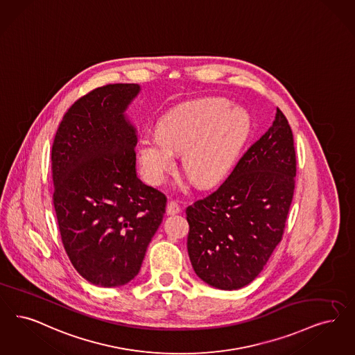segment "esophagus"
<instances>
[{
  "label": "esophagus",
  "mask_w": 355,
  "mask_h": 355,
  "mask_svg": "<svg viewBox=\"0 0 355 355\" xmlns=\"http://www.w3.org/2000/svg\"><path fill=\"white\" fill-rule=\"evenodd\" d=\"M181 211V207L178 206V203L175 200H169L168 205H166V214L168 215H175Z\"/></svg>",
  "instance_id": "1"
}]
</instances>
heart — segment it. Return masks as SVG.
<instances>
[{"instance_id":"1","label":"heart","mask_w":355,"mask_h":355,"mask_svg":"<svg viewBox=\"0 0 355 355\" xmlns=\"http://www.w3.org/2000/svg\"><path fill=\"white\" fill-rule=\"evenodd\" d=\"M251 132V117L227 100H197L165 114L157 132L142 133L137 157L144 177L162 184L184 153L182 168L198 186H211L226 177Z\"/></svg>"}]
</instances>
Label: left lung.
Wrapping results in <instances>:
<instances>
[{"mask_svg":"<svg viewBox=\"0 0 355 355\" xmlns=\"http://www.w3.org/2000/svg\"><path fill=\"white\" fill-rule=\"evenodd\" d=\"M295 177L293 133L277 108L227 180L186 209L187 252L200 280L223 291L255 280L283 238Z\"/></svg>","mask_w":355,"mask_h":355,"instance_id":"8db88e82","label":"left lung"}]
</instances>
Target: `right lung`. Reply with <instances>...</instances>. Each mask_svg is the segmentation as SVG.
<instances>
[{"instance_id":"add662e5","label":"right lung","mask_w":355,"mask_h":355,"mask_svg":"<svg viewBox=\"0 0 355 355\" xmlns=\"http://www.w3.org/2000/svg\"><path fill=\"white\" fill-rule=\"evenodd\" d=\"M139 85H107L76 100L51 150L54 207L73 268L94 285L120 286L141 268L166 197L136 173V128L125 111Z\"/></svg>"}]
</instances>
